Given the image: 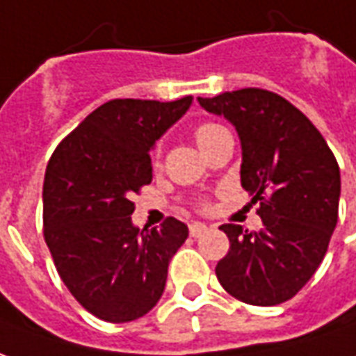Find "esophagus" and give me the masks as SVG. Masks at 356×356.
Returning a JSON list of instances; mask_svg holds the SVG:
<instances>
[{"mask_svg": "<svg viewBox=\"0 0 356 356\" xmlns=\"http://www.w3.org/2000/svg\"><path fill=\"white\" fill-rule=\"evenodd\" d=\"M209 229V226L204 224V222H193L191 226H188V232H191V236L193 238H198V236H202L204 232Z\"/></svg>", "mask_w": 356, "mask_h": 356, "instance_id": "obj_1", "label": "esophagus"}]
</instances>
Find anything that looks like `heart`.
Listing matches in <instances>:
<instances>
[{
    "label": "heart",
    "instance_id": "b5f03b06",
    "mask_svg": "<svg viewBox=\"0 0 356 356\" xmlns=\"http://www.w3.org/2000/svg\"><path fill=\"white\" fill-rule=\"evenodd\" d=\"M222 130H224V128L220 127V124H216V122H202V124H198V127L195 128V140H197L198 146H202L204 142H209L210 138L214 136V134H218V132H222ZM154 159H156V161L159 159V149H156Z\"/></svg>",
    "mask_w": 356,
    "mask_h": 356
}]
</instances>
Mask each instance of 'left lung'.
I'll use <instances>...</instances> for the list:
<instances>
[{
	"instance_id": "obj_1",
	"label": "left lung",
	"mask_w": 356,
	"mask_h": 356,
	"mask_svg": "<svg viewBox=\"0 0 356 356\" xmlns=\"http://www.w3.org/2000/svg\"><path fill=\"white\" fill-rule=\"evenodd\" d=\"M200 107L228 118L241 142V187L259 200V232L224 224L229 251L216 277L234 298L277 306L314 277L337 224L341 175L320 130L284 97L248 87Z\"/></svg>"
}]
</instances>
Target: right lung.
<instances>
[{
	"instance_id": "add662e5",
	"label": "right lung",
	"mask_w": 356,
	"mask_h": 356,
	"mask_svg": "<svg viewBox=\"0 0 356 356\" xmlns=\"http://www.w3.org/2000/svg\"><path fill=\"white\" fill-rule=\"evenodd\" d=\"M191 103V95L113 99L70 132L46 165V245L67 290L99 320L124 323L152 310L187 239L188 228L175 218L136 228L130 197L152 183L149 149Z\"/></svg>"
}]
</instances>
